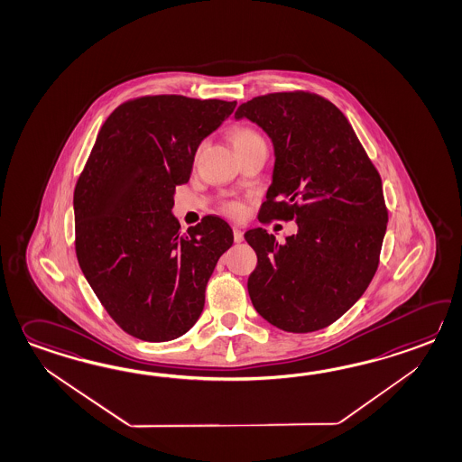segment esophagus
I'll return each mask as SVG.
<instances>
[{"mask_svg": "<svg viewBox=\"0 0 462 462\" xmlns=\"http://www.w3.org/2000/svg\"><path fill=\"white\" fill-rule=\"evenodd\" d=\"M234 240H236V244H240V242H244V232H242V228H238V226H234Z\"/></svg>", "mask_w": 462, "mask_h": 462, "instance_id": "obj_1", "label": "esophagus"}]
</instances>
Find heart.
Returning a JSON list of instances; mask_svg holds the SVG:
<instances>
[{
  "mask_svg": "<svg viewBox=\"0 0 462 462\" xmlns=\"http://www.w3.org/2000/svg\"><path fill=\"white\" fill-rule=\"evenodd\" d=\"M262 141L263 139L254 129H248V127H236L230 133V143L234 145V149H240V147H245L248 143H262ZM226 212L230 216L238 217L242 214V207L238 204H228Z\"/></svg>",
  "mask_w": 462,
  "mask_h": 462,
  "instance_id": "obj_1",
  "label": "heart"
}]
</instances>
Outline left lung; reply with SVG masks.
<instances>
[{
	"label": "left lung",
	"mask_w": 462,
	"mask_h": 462,
	"mask_svg": "<svg viewBox=\"0 0 462 462\" xmlns=\"http://www.w3.org/2000/svg\"><path fill=\"white\" fill-rule=\"evenodd\" d=\"M267 134L273 174L262 222H297L285 244L265 228L245 232L256 268L248 295L273 327L308 333L345 315L378 268L388 210L383 184L335 104L317 94L258 96L236 109Z\"/></svg>",
	"instance_id": "obj_1"
}]
</instances>
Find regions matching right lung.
I'll return each instance as SVG.
<instances>
[{
	"mask_svg": "<svg viewBox=\"0 0 462 462\" xmlns=\"http://www.w3.org/2000/svg\"><path fill=\"white\" fill-rule=\"evenodd\" d=\"M236 106L185 96L123 104L79 175L72 202L79 267L111 319L135 338L171 341L192 328L207 282L234 244L216 216L180 234L172 207L199 145Z\"/></svg>",
	"mask_w": 462,
	"mask_h": 462,
	"instance_id": "obj_1",
	"label": "right lung"
}]
</instances>
